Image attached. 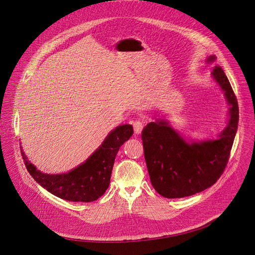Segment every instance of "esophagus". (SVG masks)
<instances>
[{
  "mask_svg": "<svg viewBox=\"0 0 255 255\" xmlns=\"http://www.w3.org/2000/svg\"><path fill=\"white\" fill-rule=\"evenodd\" d=\"M133 128H134L135 134H139L142 131V129L144 128V121L143 120H135L133 122Z\"/></svg>",
  "mask_w": 255,
  "mask_h": 255,
  "instance_id": "1",
  "label": "esophagus"
}]
</instances>
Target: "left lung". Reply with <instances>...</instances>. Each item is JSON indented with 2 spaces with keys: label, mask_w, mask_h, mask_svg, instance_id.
<instances>
[{
  "label": "left lung",
  "mask_w": 255,
  "mask_h": 255,
  "mask_svg": "<svg viewBox=\"0 0 255 255\" xmlns=\"http://www.w3.org/2000/svg\"><path fill=\"white\" fill-rule=\"evenodd\" d=\"M214 60V55L207 59L208 62ZM212 77L224 90L230 106L229 124L218 139L189 143L165 120L148 123L141 132L151 185L165 198H183L210 188L229 162L238 129V101L219 65L214 66Z\"/></svg>",
  "instance_id": "8db88e82"
}]
</instances>
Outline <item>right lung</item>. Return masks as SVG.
Instances as JSON below:
<instances>
[{"label": "right lung", "mask_w": 255, "mask_h": 255, "mask_svg": "<svg viewBox=\"0 0 255 255\" xmlns=\"http://www.w3.org/2000/svg\"><path fill=\"white\" fill-rule=\"evenodd\" d=\"M132 134L131 125L116 127L85 163L69 173H42L26 160L24 152L22 158L31 177L51 194L67 201L92 202L103 196L109 188L117 152Z\"/></svg>", "instance_id": "obj_1"}]
</instances>
